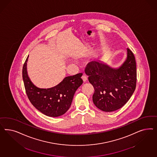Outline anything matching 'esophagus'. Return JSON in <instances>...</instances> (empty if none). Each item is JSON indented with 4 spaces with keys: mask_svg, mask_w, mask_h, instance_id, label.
Masks as SVG:
<instances>
[{
    "mask_svg": "<svg viewBox=\"0 0 157 157\" xmlns=\"http://www.w3.org/2000/svg\"><path fill=\"white\" fill-rule=\"evenodd\" d=\"M82 80L83 81V82H86L87 80V76H85V75H83V76H82Z\"/></svg>",
    "mask_w": 157,
    "mask_h": 157,
    "instance_id": "1",
    "label": "esophagus"
}]
</instances>
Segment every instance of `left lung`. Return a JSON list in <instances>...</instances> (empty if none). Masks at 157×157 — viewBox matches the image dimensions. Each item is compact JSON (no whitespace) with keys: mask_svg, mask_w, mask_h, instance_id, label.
I'll list each match as a JSON object with an SVG mask.
<instances>
[{"mask_svg":"<svg viewBox=\"0 0 157 157\" xmlns=\"http://www.w3.org/2000/svg\"><path fill=\"white\" fill-rule=\"evenodd\" d=\"M127 56L118 68L104 62L87 64L85 73L93 86V101L100 110L110 112L119 109L133 94L136 84V66L132 51L127 48Z\"/></svg>","mask_w":157,"mask_h":157,"instance_id":"left-lung-1","label":"left lung"}]
</instances>
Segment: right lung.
Returning <instances> with one entry per match:
<instances>
[{"label": "right lung", "mask_w": 157, "mask_h": 157, "mask_svg": "<svg viewBox=\"0 0 157 157\" xmlns=\"http://www.w3.org/2000/svg\"><path fill=\"white\" fill-rule=\"evenodd\" d=\"M24 63L22 78L26 93L32 104L49 117H58L64 114L71 105L74 94L83 83L82 74L67 76L57 85L51 88L37 87L30 81L27 72V62Z\"/></svg>", "instance_id": "1"}]
</instances>
